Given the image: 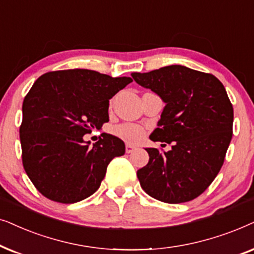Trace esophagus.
<instances>
[{"instance_id": "obj_1", "label": "esophagus", "mask_w": 254, "mask_h": 254, "mask_svg": "<svg viewBox=\"0 0 254 254\" xmlns=\"http://www.w3.org/2000/svg\"><path fill=\"white\" fill-rule=\"evenodd\" d=\"M134 150H136V146H133L132 144L125 145V151H127V153H132Z\"/></svg>"}]
</instances>
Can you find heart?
I'll return each instance as SVG.
<instances>
[{
    "mask_svg": "<svg viewBox=\"0 0 254 254\" xmlns=\"http://www.w3.org/2000/svg\"><path fill=\"white\" fill-rule=\"evenodd\" d=\"M114 134H116L117 137L122 138V139L127 140V141H138L140 140L144 136V131L139 125L131 124V123H125L115 127L113 129Z\"/></svg>",
    "mask_w": 254,
    "mask_h": 254,
    "instance_id": "b5f03b06",
    "label": "heart"
}]
</instances>
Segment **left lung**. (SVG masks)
<instances>
[{
  "mask_svg": "<svg viewBox=\"0 0 254 254\" xmlns=\"http://www.w3.org/2000/svg\"><path fill=\"white\" fill-rule=\"evenodd\" d=\"M131 75L166 103L150 139L173 145L168 152L146 148L147 165L137 171L141 188L166 203L194 200L217 177L232 138L233 108L224 86L210 73L181 65Z\"/></svg>",
  "mask_w": 254,
  "mask_h": 254,
  "instance_id": "8db88e82",
  "label": "left lung"
}]
</instances>
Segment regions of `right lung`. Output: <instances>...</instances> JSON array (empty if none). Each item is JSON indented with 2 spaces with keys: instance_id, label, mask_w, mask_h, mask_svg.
Segmentation results:
<instances>
[{
  "instance_id": "add662e5",
  "label": "right lung",
  "mask_w": 254,
  "mask_h": 254,
  "mask_svg": "<svg viewBox=\"0 0 254 254\" xmlns=\"http://www.w3.org/2000/svg\"><path fill=\"white\" fill-rule=\"evenodd\" d=\"M132 82L90 69L54 70L36 80L23 101V167L40 194L59 203L93 195L123 140L109 133L89 147L83 136L109 122V100Z\"/></svg>"
}]
</instances>
